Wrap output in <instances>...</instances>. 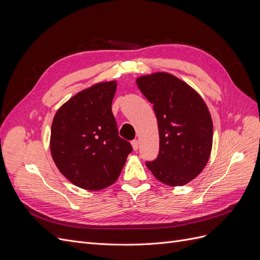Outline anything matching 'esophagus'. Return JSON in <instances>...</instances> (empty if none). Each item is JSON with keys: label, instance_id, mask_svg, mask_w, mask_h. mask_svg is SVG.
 Returning <instances> with one entry per match:
<instances>
[{"label": "esophagus", "instance_id": "esophagus-1", "mask_svg": "<svg viewBox=\"0 0 260 260\" xmlns=\"http://www.w3.org/2000/svg\"><path fill=\"white\" fill-rule=\"evenodd\" d=\"M131 145H132V147H133V151H138L139 145H140L139 141H138V140H133L132 142H131Z\"/></svg>", "mask_w": 260, "mask_h": 260}]
</instances>
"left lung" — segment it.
I'll return each instance as SVG.
<instances>
[{
    "label": "left lung",
    "mask_w": 260,
    "mask_h": 260,
    "mask_svg": "<svg viewBox=\"0 0 260 260\" xmlns=\"http://www.w3.org/2000/svg\"><path fill=\"white\" fill-rule=\"evenodd\" d=\"M138 88L153 104L158 122L159 154L147 168L160 182L185 185L206 167L212 147V120L205 101L176 76H140Z\"/></svg>",
    "instance_id": "8db88e82"
}]
</instances>
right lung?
<instances>
[{"label": "right lung", "instance_id": "right-lung-1", "mask_svg": "<svg viewBox=\"0 0 260 260\" xmlns=\"http://www.w3.org/2000/svg\"><path fill=\"white\" fill-rule=\"evenodd\" d=\"M116 90V80L94 83L70 98L53 118L52 158L62 176L84 190L116 182L132 151L118 136L112 112Z\"/></svg>", "mask_w": 260, "mask_h": 260}]
</instances>
